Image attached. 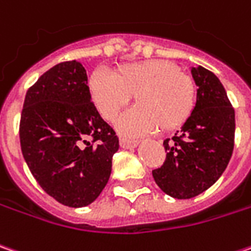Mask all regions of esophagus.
<instances>
[{"instance_id":"esophagus-1","label":"esophagus","mask_w":251,"mask_h":251,"mask_svg":"<svg viewBox=\"0 0 251 251\" xmlns=\"http://www.w3.org/2000/svg\"><path fill=\"white\" fill-rule=\"evenodd\" d=\"M119 144H121V147H122V149H134V147L139 144V142H137V140H130V139H125V137H122V139H121V142H119Z\"/></svg>"}]
</instances>
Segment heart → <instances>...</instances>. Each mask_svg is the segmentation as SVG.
Here are the masks:
<instances>
[{
	"label": "heart",
	"instance_id": "b5f03b06",
	"mask_svg": "<svg viewBox=\"0 0 251 251\" xmlns=\"http://www.w3.org/2000/svg\"><path fill=\"white\" fill-rule=\"evenodd\" d=\"M89 87L107 121H114L134 96L137 107L118 121V129L125 134H143L158 127L161 132H172L195 109L193 79L167 59L122 64L115 68L114 76L96 71Z\"/></svg>",
	"mask_w": 251,
	"mask_h": 251
}]
</instances>
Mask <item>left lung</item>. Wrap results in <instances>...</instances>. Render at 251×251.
Returning a JSON list of instances; mask_svg holds the SVG:
<instances>
[{
  "instance_id": "left-lung-1",
  "label": "left lung",
  "mask_w": 251,
  "mask_h": 251,
  "mask_svg": "<svg viewBox=\"0 0 251 251\" xmlns=\"http://www.w3.org/2000/svg\"><path fill=\"white\" fill-rule=\"evenodd\" d=\"M197 100L192 115L169 140L167 158L152 177L174 199H192L224 174L235 144V109L220 79L203 66L192 68Z\"/></svg>"
}]
</instances>
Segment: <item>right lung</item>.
I'll list each match as a JSON object with an SVG mask.
<instances>
[{
    "instance_id": "right-lung-1",
    "label": "right lung",
    "mask_w": 251,
    "mask_h": 251,
    "mask_svg": "<svg viewBox=\"0 0 251 251\" xmlns=\"http://www.w3.org/2000/svg\"><path fill=\"white\" fill-rule=\"evenodd\" d=\"M19 137L43 190L75 208L99 197L119 149L115 130L91 102L86 69L77 61L52 66L27 90Z\"/></svg>"
}]
</instances>
